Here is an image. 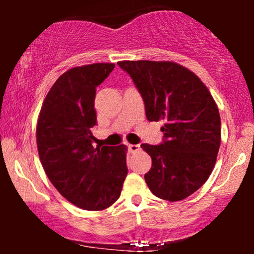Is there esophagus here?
<instances>
[{
    "label": "esophagus",
    "mask_w": 254,
    "mask_h": 254,
    "mask_svg": "<svg viewBox=\"0 0 254 254\" xmlns=\"http://www.w3.org/2000/svg\"><path fill=\"white\" fill-rule=\"evenodd\" d=\"M139 149H141V145L139 144H129L130 153H136V151H138Z\"/></svg>",
    "instance_id": "1"
}]
</instances>
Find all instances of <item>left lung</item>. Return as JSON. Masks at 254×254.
<instances>
[{
    "mask_svg": "<svg viewBox=\"0 0 254 254\" xmlns=\"http://www.w3.org/2000/svg\"><path fill=\"white\" fill-rule=\"evenodd\" d=\"M144 101L149 122L164 121V142L143 143L151 157L144 176L149 190L177 202L208 180L221 144V118L214 98L200 78L168 61H122Z\"/></svg>",
    "mask_w": 254,
    "mask_h": 254,
    "instance_id": "8db88e82",
    "label": "left lung"
}]
</instances>
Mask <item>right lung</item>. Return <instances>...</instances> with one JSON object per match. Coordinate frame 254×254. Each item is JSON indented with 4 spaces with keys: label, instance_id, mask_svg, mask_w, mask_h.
Listing matches in <instances>:
<instances>
[{
    "label": "right lung",
    "instance_id": "1",
    "mask_svg": "<svg viewBox=\"0 0 254 254\" xmlns=\"http://www.w3.org/2000/svg\"><path fill=\"white\" fill-rule=\"evenodd\" d=\"M113 68V63H93L69 69L49 90L38 117L44 171L66 200L84 210L112 205L127 174V145L93 147L95 92Z\"/></svg>",
    "mask_w": 254,
    "mask_h": 254
}]
</instances>
